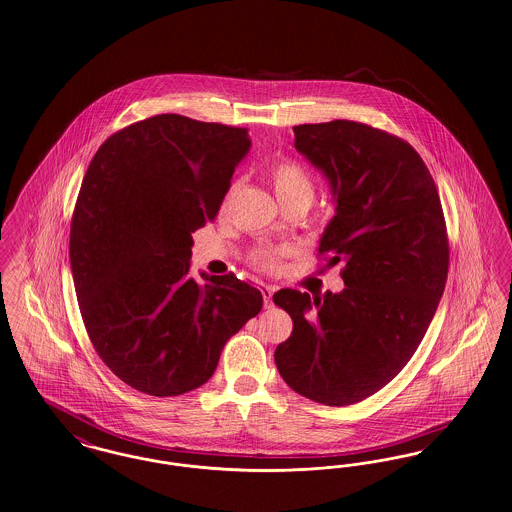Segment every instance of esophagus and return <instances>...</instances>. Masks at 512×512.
Listing matches in <instances>:
<instances>
[{
  "mask_svg": "<svg viewBox=\"0 0 512 512\" xmlns=\"http://www.w3.org/2000/svg\"><path fill=\"white\" fill-rule=\"evenodd\" d=\"M260 291H262V295H264V304H266V308H271L275 287H271V285H260Z\"/></svg>",
  "mask_w": 512,
  "mask_h": 512,
  "instance_id": "esophagus-1",
  "label": "esophagus"
}]
</instances>
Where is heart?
<instances>
[{"label": "heart", "instance_id": "b5f03b06", "mask_svg": "<svg viewBox=\"0 0 512 512\" xmlns=\"http://www.w3.org/2000/svg\"><path fill=\"white\" fill-rule=\"evenodd\" d=\"M268 175L271 187L275 190V194L283 206L289 202H296V200L312 202L314 181H312L310 173L300 163L293 162V160H279V162L269 165ZM281 258H283L281 250L262 248V250H254L250 254V264L256 268L271 271L279 266Z\"/></svg>", "mask_w": 512, "mask_h": 512}]
</instances>
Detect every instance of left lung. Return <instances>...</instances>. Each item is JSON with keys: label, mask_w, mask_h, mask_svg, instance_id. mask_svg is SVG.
<instances>
[{"label": "left lung", "mask_w": 512, "mask_h": 512, "mask_svg": "<svg viewBox=\"0 0 512 512\" xmlns=\"http://www.w3.org/2000/svg\"><path fill=\"white\" fill-rule=\"evenodd\" d=\"M293 131L337 198L318 258L343 262L347 287L273 295L293 318L275 364L298 395L347 406L383 389L422 343L447 283L449 235L430 169L406 140L347 119Z\"/></svg>", "instance_id": "1"}]
</instances>
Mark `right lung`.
<instances>
[{"label": "right lung", "mask_w": 512, "mask_h": 512, "mask_svg": "<svg viewBox=\"0 0 512 512\" xmlns=\"http://www.w3.org/2000/svg\"><path fill=\"white\" fill-rule=\"evenodd\" d=\"M248 148L246 129L162 113L113 133L88 165L69 241L82 322L140 393L204 385L262 310V293L235 273L200 283L189 271L192 233L216 219Z\"/></svg>", "instance_id": "right-lung-1"}]
</instances>
